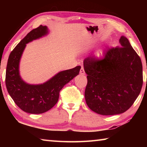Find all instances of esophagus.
<instances>
[{
  "label": "esophagus",
  "mask_w": 147,
  "mask_h": 147,
  "mask_svg": "<svg viewBox=\"0 0 147 147\" xmlns=\"http://www.w3.org/2000/svg\"><path fill=\"white\" fill-rule=\"evenodd\" d=\"M80 73L82 75H84V74H85V71H84V69L83 67L81 68L80 71Z\"/></svg>",
  "instance_id": "esophagus-1"
}]
</instances>
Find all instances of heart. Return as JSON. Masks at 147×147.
Listing matches in <instances>:
<instances>
[{"label":"heart","mask_w":147,"mask_h":147,"mask_svg":"<svg viewBox=\"0 0 147 147\" xmlns=\"http://www.w3.org/2000/svg\"><path fill=\"white\" fill-rule=\"evenodd\" d=\"M102 53V51H99L98 52H97V53H96V54H97L98 56H99V55H100Z\"/></svg>","instance_id":"obj_1"}]
</instances>
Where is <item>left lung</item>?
Instances as JSON below:
<instances>
[{
  "label": "left lung",
  "instance_id": "1",
  "mask_svg": "<svg viewBox=\"0 0 147 147\" xmlns=\"http://www.w3.org/2000/svg\"><path fill=\"white\" fill-rule=\"evenodd\" d=\"M119 43L108 50L100 60L88 58L84 61L88 74L86 104L100 115L125 112L138 98L143 86L140 58L125 37H121Z\"/></svg>",
  "mask_w": 147,
  "mask_h": 147
}]
</instances>
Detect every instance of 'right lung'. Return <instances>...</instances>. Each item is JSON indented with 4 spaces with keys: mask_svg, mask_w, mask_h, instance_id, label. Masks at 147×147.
I'll list each match as a JSON object with an SVG mask.
<instances>
[{
    "mask_svg": "<svg viewBox=\"0 0 147 147\" xmlns=\"http://www.w3.org/2000/svg\"><path fill=\"white\" fill-rule=\"evenodd\" d=\"M49 34L47 26L41 25L32 30L11 51L7 63V90L17 106L28 113H43L51 109L58 102L61 89L78 75L81 69L80 66H76L60 71L45 82L39 84H28L21 78L19 65L26 44Z\"/></svg>",
    "mask_w": 147,
    "mask_h": 147,
    "instance_id": "right-lung-1",
    "label": "right lung"
}]
</instances>
